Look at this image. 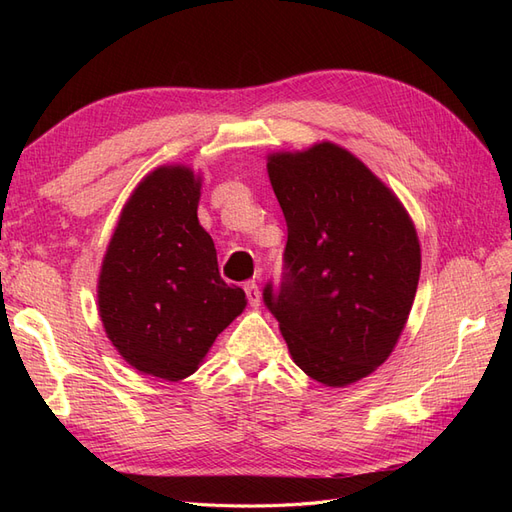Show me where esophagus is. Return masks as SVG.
I'll list each match as a JSON object with an SVG mask.
<instances>
[{"mask_svg":"<svg viewBox=\"0 0 512 512\" xmlns=\"http://www.w3.org/2000/svg\"><path fill=\"white\" fill-rule=\"evenodd\" d=\"M245 297H247V301H250L252 307L260 305V288H258L256 282H247L245 284Z\"/></svg>","mask_w":512,"mask_h":512,"instance_id":"34e87169","label":"esophagus"}]
</instances>
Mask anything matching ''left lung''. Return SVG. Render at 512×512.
I'll use <instances>...</instances> for the list:
<instances>
[{
  "label": "left lung",
  "instance_id": "8db88e82",
  "mask_svg": "<svg viewBox=\"0 0 512 512\" xmlns=\"http://www.w3.org/2000/svg\"><path fill=\"white\" fill-rule=\"evenodd\" d=\"M288 241L280 286L262 299L292 361L309 378L346 386L369 376L406 327L421 245L399 198L333 143L267 162Z\"/></svg>",
  "mask_w": 512,
  "mask_h": 512
}]
</instances>
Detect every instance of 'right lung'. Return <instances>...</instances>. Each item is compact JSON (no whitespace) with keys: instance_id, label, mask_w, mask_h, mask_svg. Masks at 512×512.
I'll return each instance as SVG.
<instances>
[{"instance_id":"add662e5","label":"right lung","mask_w":512,"mask_h":512,"mask_svg":"<svg viewBox=\"0 0 512 512\" xmlns=\"http://www.w3.org/2000/svg\"><path fill=\"white\" fill-rule=\"evenodd\" d=\"M198 200L192 168L149 173L119 215L98 280L108 339L134 369L168 382L192 376L247 303L220 277Z\"/></svg>"}]
</instances>
